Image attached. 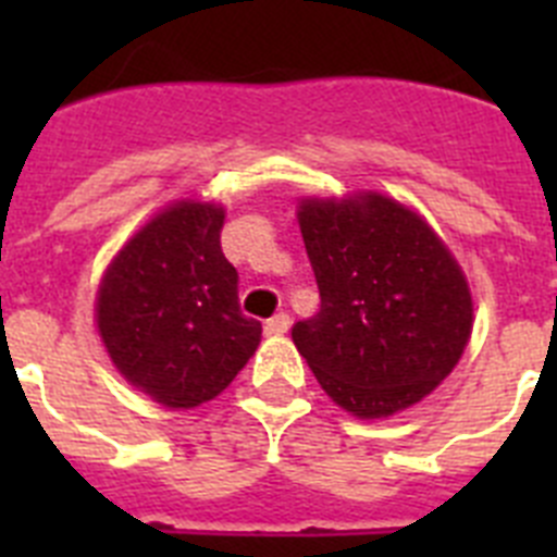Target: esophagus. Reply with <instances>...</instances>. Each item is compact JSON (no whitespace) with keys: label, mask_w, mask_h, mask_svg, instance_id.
I'll use <instances>...</instances> for the list:
<instances>
[{"label":"esophagus","mask_w":557,"mask_h":557,"mask_svg":"<svg viewBox=\"0 0 557 557\" xmlns=\"http://www.w3.org/2000/svg\"><path fill=\"white\" fill-rule=\"evenodd\" d=\"M287 329H289V314H284V312L273 314V318H270V321L264 323V332H268L270 337H278V334H287Z\"/></svg>","instance_id":"34e87169"}]
</instances>
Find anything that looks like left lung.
I'll return each mask as SVG.
<instances>
[{
    "label": "left lung",
    "mask_w": 557,
    "mask_h": 557,
    "mask_svg": "<svg viewBox=\"0 0 557 557\" xmlns=\"http://www.w3.org/2000/svg\"><path fill=\"white\" fill-rule=\"evenodd\" d=\"M304 245L321 289L293 339L323 391L359 418L416 405L457 366L471 293L416 211L382 195L304 200Z\"/></svg>",
    "instance_id": "left-lung-1"
}]
</instances>
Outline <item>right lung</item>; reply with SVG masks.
Segmentation results:
<instances>
[{"mask_svg": "<svg viewBox=\"0 0 557 557\" xmlns=\"http://www.w3.org/2000/svg\"><path fill=\"white\" fill-rule=\"evenodd\" d=\"M223 209L181 200L156 214L108 268L97 326L122 376L172 410L234 382L262 323L239 309V273L220 248Z\"/></svg>", "mask_w": 557, "mask_h": 557, "instance_id": "1", "label": "right lung"}]
</instances>
